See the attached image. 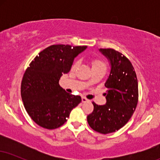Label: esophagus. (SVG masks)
<instances>
[{
  "label": "esophagus",
  "instance_id": "obj_1",
  "mask_svg": "<svg viewBox=\"0 0 160 160\" xmlns=\"http://www.w3.org/2000/svg\"><path fill=\"white\" fill-rule=\"evenodd\" d=\"M88 102V99L86 98L85 97H82V102Z\"/></svg>",
  "mask_w": 160,
  "mask_h": 160
}]
</instances>
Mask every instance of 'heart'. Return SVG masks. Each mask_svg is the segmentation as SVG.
<instances>
[{"mask_svg": "<svg viewBox=\"0 0 160 160\" xmlns=\"http://www.w3.org/2000/svg\"><path fill=\"white\" fill-rule=\"evenodd\" d=\"M80 62L79 61H76L74 64L72 65L71 67V70L72 71H75L78 67L79 66ZM91 66H92V70H97V69H106V65L104 64V62L101 61L99 59H92L91 60ZM89 83V82H87V84Z\"/></svg>", "mask_w": 160, "mask_h": 160, "instance_id": "heart-1", "label": "heart"}]
</instances>
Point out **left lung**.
Listing matches in <instances>:
<instances>
[{"label": "left lung", "instance_id": "left-lung-1", "mask_svg": "<svg viewBox=\"0 0 160 160\" xmlns=\"http://www.w3.org/2000/svg\"><path fill=\"white\" fill-rule=\"evenodd\" d=\"M108 58L111 71L104 95L106 104L92 102L94 110L87 116L89 126L102 134L114 132L126 124L135 111L138 99V87L135 71L129 60L113 49H99Z\"/></svg>", "mask_w": 160, "mask_h": 160}]
</instances>
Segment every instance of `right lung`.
Masks as SVG:
<instances>
[{
	"label": "right lung",
	"instance_id": "obj_1",
	"mask_svg": "<svg viewBox=\"0 0 160 160\" xmlns=\"http://www.w3.org/2000/svg\"><path fill=\"white\" fill-rule=\"evenodd\" d=\"M86 46L52 45L39 53L24 74L21 96L27 113L41 127L54 129L67 121L81 97L68 93L58 84L70 71L74 58Z\"/></svg>",
	"mask_w": 160,
	"mask_h": 160
}]
</instances>
